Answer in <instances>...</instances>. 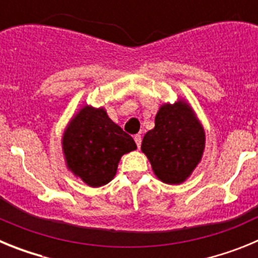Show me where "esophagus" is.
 Segmentation results:
<instances>
[{"mask_svg":"<svg viewBox=\"0 0 258 258\" xmlns=\"http://www.w3.org/2000/svg\"><path fill=\"white\" fill-rule=\"evenodd\" d=\"M134 141H136L137 146H138V147H141V143H142V137H141L140 134H136V136H134Z\"/></svg>","mask_w":258,"mask_h":258,"instance_id":"esophagus-1","label":"esophagus"}]
</instances>
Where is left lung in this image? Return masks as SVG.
Segmentation results:
<instances>
[{"label": "left lung", "instance_id": "8db88e82", "mask_svg": "<svg viewBox=\"0 0 258 258\" xmlns=\"http://www.w3.org/2000/svg\"><path fill=\"white\" fill-rule=\"evenodd\" d=\"M206 133L191 107L183 101L164 104L155 117V127L145 134L142 152L160 181L182 183L202 159Z\"/></svg>", "mask_w": 258, "mask_h": 258}]
</instances>
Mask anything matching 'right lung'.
Here are the masks:
<instances>
[{"mask_svg": "<svg viewBox=\"0 0 258 258\" xmlns=\"http://www.w3.org/2000/svg\"><path fill=\"white\" fill-rule=\"evenodd\" d=\"M61 145L68 169L92 187L108 183L122 155L137 149L133 138L103 108L89 106L71 120Z\"/></svg>", "mask_w": 258, "mask_h": 258, "instance_id": "1", "label": "right lung"}]
</instances>
